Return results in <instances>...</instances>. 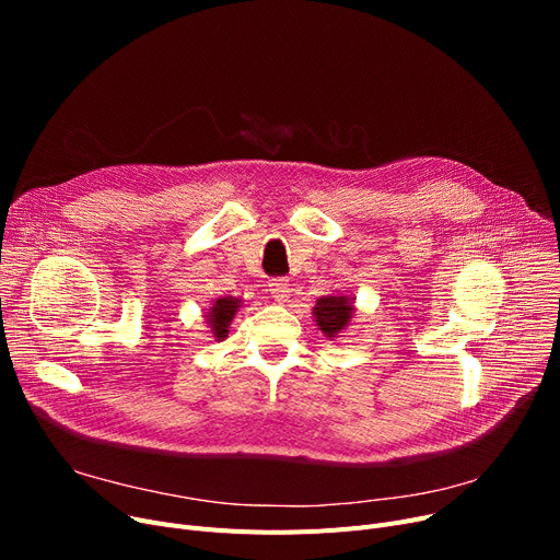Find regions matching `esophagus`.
<instances>
[{"label": "esophagus", "instance_id": "1", "mask_svg": "<svg viewBox=\"0 0 560 560\" xmlns=\"http://www.w3.org/2000/svg\"><path fill=\"white\" fill-rule=\"evenodd\" d=\"M270 295H272L277 302H285L288 295H290L288 279H272V283H270Z\"/></svg>", "mask_w": 560, "mask_h": 560}]
</instances>
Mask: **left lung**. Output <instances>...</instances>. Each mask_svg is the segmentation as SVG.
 <instances>
[{
  "label": "left lung",
  "mask_w": 560,
  "mask_h": 560,
  "mask_svg": "<svg viewBox=\"0 0 560 560\" xmlns=\"http://www.w3.org/2000/svg\"><path fill=\"white\" fill-rule=\"evenodd\" d=\"M354 300L349 295H325L315 302L313 322L327 338H338L354 319Z\"/></svg>",
  "instance_id": "obj_1"
}]
</instances>
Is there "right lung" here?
I'll use <instances>...</instances> for the list:
<instances>
[{"instance_id": "obj_1", "label": "right lung", "mask_w": 560, "mask_h": 560, "mask_svg": "<svg viewBox=\"0 0 560 560\" xmlns=\"http://www.w3.org/2000/svg\"><path fill=\"white\" fill-rule=\"evenodd\" d=\"M243 306V300L233 298V295H224L218 298L209 308H206V325H209V331L213 336V340H224L229 336V325L231 319L238 313V308Z\"/></svg>"}]
</instances>
